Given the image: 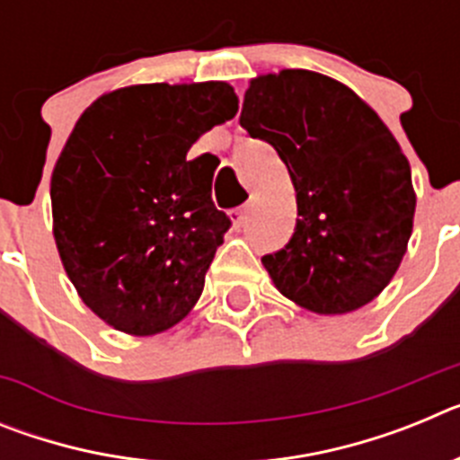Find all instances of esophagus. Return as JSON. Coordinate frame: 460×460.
I'll list each match as a JSON object with an SVG mask.
<instances>
[{
  "mask_svg": "<svg viewBox=\"0 0 460 460\" xmlns=\"http://www.w3.org/2000/svg\"><path fill=\"white\" fill-rule=\"evenodd\" d=\"M249 211H251V205L237 207V209H233V211H230V218H233L234 227H242L243 223L249 221Z\"/></svg>",
  "mask_w": 460,
  "mask_h": 460,
  "instance_id": "34e87169",
  "label": "esophagus"
}]
</instances>
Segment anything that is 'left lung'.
<instances>
[{"label":"left lung","mask_w":460,"mask_h":460,"mask_svg":"<svg viewBox=\"0 0 460 460\" xmlns=\"http://www.w3.org/2000/svg\"><path fill=\"white\" fill-rule=\"evenodd\" d=\"M239 124L270 142L296 190L290 242L262 255L288 299L348 313L385 290L412 234L408 158L352 89L302 68L253 80Z\"/></svg>","instance_id":"left-lung-1"}]
</instances>
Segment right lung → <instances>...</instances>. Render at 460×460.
Here are the masks:
<instances>
[{
  "label": "right lung",
  "mask_w": 460,
  "mask_h": 460,
  "mask_svg": "<svg viewBox=\"0 0 460 460\" xmlns=\"http://www.w3.org/2000/svg\"><path fill=\"white\" fill-rule=\"evenodd\" d=\"M226 83L137 84L84 110L52 172L55 242L83 302L119 332L180 323L233 221L190 145L237 115Z\"/></svg>",
  "instance_id": "add662e5"
}]
</instances>
